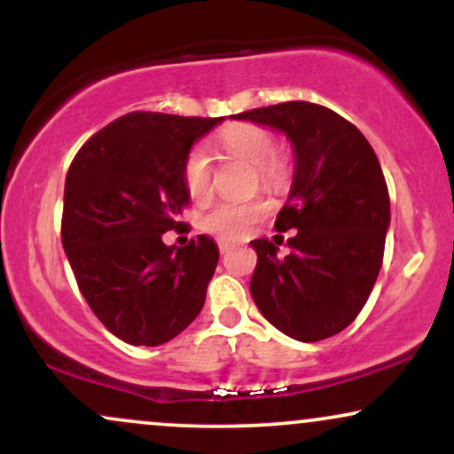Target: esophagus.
<instances>
[{
	"label": "esophagus",
	"mask_w": 454,
	"mask_h": 454,
	"mask_svg": "<svg viewBox=\"0 0 454 454\" xmlns=\"http://www.w3.org/2000/svg\"><path fill=\"white\" fill-rule=\"evenodd\" d=\"M217 247H220V254H223V256H226V254L231 252V249H232V243H228V241H220V243H217Z\"/></svg>",
	"instance_id": "obj_1"
}]
</instances>
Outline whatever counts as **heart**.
<instances>
[{"mask_svg": "<svg viewBox=\"0 0 454 454\" xmlns=\"http://www.w3.org/2000/svg\"><path fill=\"white\" fill-rule=\"evenodd\" d=\"M220 145L232 158H241L254 164L256 184L270 192H278L288 184L290 164L284 153L275 149V137L270 129L256 123H237L220 134ZM213 161L205 145H196L184 161V187L192 202L202 205L213 194ZM269 205L262 198H247L237 202H220L207 211L200 220L205 232L223 241H239L254 231L262 220Z\"/></svg>", "mask_w": 454, "mask_h": 454, "instance_id": "heart-1", "label": "heart"}]
</instances>
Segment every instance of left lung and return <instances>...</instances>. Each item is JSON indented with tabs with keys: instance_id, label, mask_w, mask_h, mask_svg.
<instances>
[{
	"instance_id": "obj_1",
	"label": "left lung",
	"mask_w": 454,
	"mask_h": 454,
	"mask_svg": "<svg viewBox=\"0 0 454 454\" xmlns=\"http://www.w3.org/2000/svg\"><path fill=\"white\" fill-rule=\"evenodd\" d=\"M286 132L294 181L275 231H293L281 256L269 239L249 293L267 320L299 341L337 335L361 314L376 284L390 223L388 187L376 151L348 119L311 102H281L234 114Z\"/></svg>"
}]
</instances>
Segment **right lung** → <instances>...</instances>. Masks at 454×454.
I'll return each instance as SVG.
<instances>
[{
	"instance_id": "right-lung-1",
	"label": "right lung",
	"mask_w": 454,
	"mask_h": 454,
	"mask_svg": "<svg viewBox=\"0 0 454 454\" xmlns=\"http://www.w3.org/2000/svg\"><path fill=\"white\" fill-rule=\"evenodd\" d=\"M222 117L128 113L78 149L66 175L61 243L87 305L114 337L160 346L179 335L205 305L217 245L200 234L185 247L179 232L184 161Z\"/></svg>"
}]
</instances>
